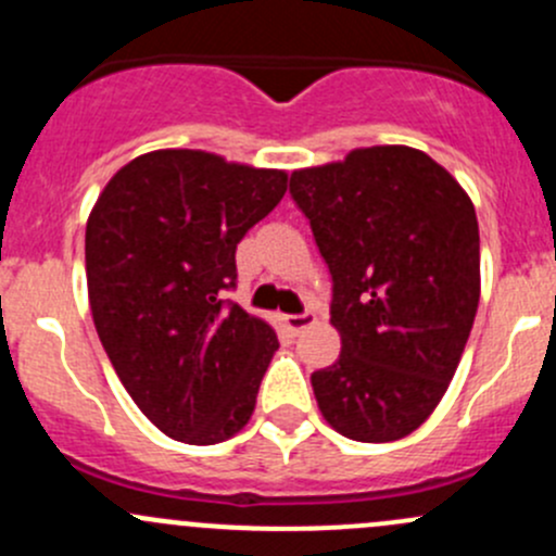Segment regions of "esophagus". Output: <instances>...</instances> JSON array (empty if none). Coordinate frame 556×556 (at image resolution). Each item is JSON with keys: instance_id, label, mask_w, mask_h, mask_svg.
Instances as JSON below:
<instances>
[{"instance_id": "esophagus-1", "label": "esophagus", "mask_w": 556, "mask_h": 556, "mask_svg": "<svg viewBox=\"0 0 556 556\" xmlns=\"http://www.w3.org/2000/svg\"><path fill=\"white\" fill-rule=\"evenodd\" d=\"M314 323H317V314H314V312L288 314V317H285V328H288L293 336H301L306 328H312Z\"/></svg>"}]
</instances>
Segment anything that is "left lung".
<instances>
[{
  "instance_id": "obj_1",
  "label": "left lung",
  "mask_w": 556,
  "mask_h": 556,
  "mask_svg": "<svg viewBox=\"0 0 556 556\" xmlns=\"http://www.w3.org/2000/svg\"><path fill=\"white\" fill-rule=\"evenodd\" d=\"M333 279V366L312 374L330 428L384 444L417 430L450 387L479 309V223L468 193L422 150H352L293 172Z\"/></svg>"
}]
</instances>
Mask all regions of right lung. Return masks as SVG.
<instances>
[{
  "instance_id": "right-lung-1",
  "label": "right lung",
  "mask_w": 556,
  "mask_h": 556,
  "mask_svg": "<svg viewBox=\"0 0 556 556\" xmlns=\"http://www.w3.org/2000/svg\"><path fill=\"white\" fill-rule=\"evenodd\" d=\"M285 190V172L155 150L123 166L88 217L93 325L128 395L169 439L220 444L252 417L279 341L223 293L237 288V244Z\"/></svg>"
}]
</instances>
